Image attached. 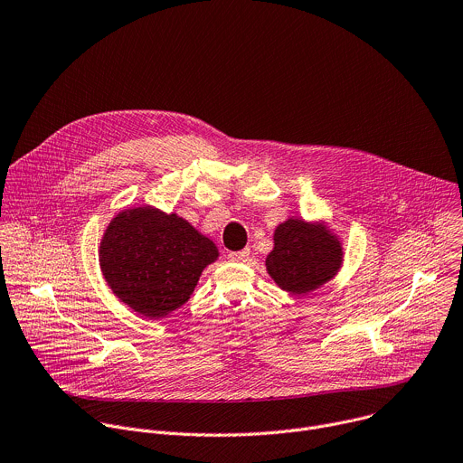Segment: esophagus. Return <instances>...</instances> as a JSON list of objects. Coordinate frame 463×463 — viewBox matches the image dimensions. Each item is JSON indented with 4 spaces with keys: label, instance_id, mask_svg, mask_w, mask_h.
Listing matches in <instances>:
<instances>
[{
    "label": "esophagus",
    "instance_id": "34e87169",
    "mask_svg": "<svg viewBox=\"0 0 463 463\" xmlns=\"http://www.w3.org/2000/svg\"><path fill=\"white\" fill-rule=\"evenodd\" d=\"M228 257H230V260H233V262H244V260H248V257H250V250L246 248V250H241V251H232Z\"/></svg>",
    "mask_w": 463,
    "mask_h": 463
}]
</instances>
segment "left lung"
Returning a JSON list of instances; mask_svg holds the SVG:
<instances>
[{"label":"left lung","instance_id":"left-lung-1","mask_svg":"<svg viewBox=\"0 0 463 463\" xmlns=\"http://www.w3.org/2000/svg\"><path fill=\"white\" fill-rule=\"evenodd\" d=\"M343 257V242L325 221L290 217L277 224L264 264L277 287L299 298L332 281Z\"/></svg>","mask_w":463,"mask_h":463}]
</instances>
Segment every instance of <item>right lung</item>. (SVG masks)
Here are the masks:
<instances>
[{
    "instance_id": "1",
    "label": "right lung",
    "mask_w": 463,
    "mask_h": 463,
    "mask_svg": "<svg viewBox=\"0 0 463 463\" xmlns=\"http://www.w3.org/2000/svg\"><path fill=\"white\" fill-rule=\"evenodd\" d=\"M217 259L219 250L210 237L180 215L151 204L118 212L99 248L108 287L149 319L167 317L186 305L204 268Z\"/></svg>"
}]
</instances>
